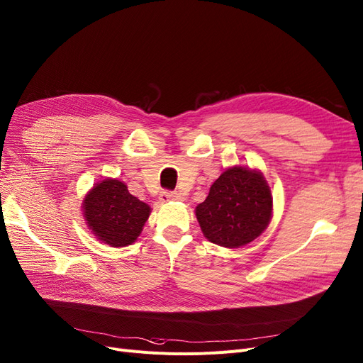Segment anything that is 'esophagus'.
Segmentation results:
<instances>
[{
	"label": "esophagus",
	"instance_id": "esophagus-1",
	"mask_svg": "<svg viewBox=\"0 0 363 363\" xmlns=\"http://www.w3.org/2000/svg\"><path fill=\"white\" fill-rule=\"evenodd\" d=\"M160 200L163 203H169V201H178L181 200V196L178 193H172V191H163L160 194Z\"/></svg>",
	"mask_w": 363,
	"mask_h": 363
}]
</instances>
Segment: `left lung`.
I'll return each mask as SVG.
<instances>
[{"label": "left lung", "instance_id": "8db88e82", "mask_svg": "<svg viewBox=\"0 0 363 363\" xmlns=\"http://www.w3.org/2000/svg\"><path fill=\"white\" fill-rule=\"evenodd\" d=\"M273 216V196L262 172L231 166L211 185L197 204L196 218L209 242L228 249L258 239Z\"/></svg>", "mask_w": 363, "mask_h": 363}]
</instances>
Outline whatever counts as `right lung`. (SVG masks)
<instances>
[{"mask_svg": "<svg viewBox=\"0 0 363 363\" xmlns=\"http://www.w3.org/2000/svg\"><path fill=\"white\" fill-rule=\"evenodd\" d=\"M86 225L101 243L124 247L135 243L150 218L151 208L132 196L116 178L94 184L82 204Z\"/></svg>", "mask_w": 363, "mask_h": 363, "instance_id": "right-lung-1", "label": "right lung"}]
</instances>
